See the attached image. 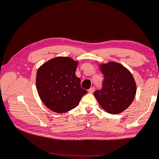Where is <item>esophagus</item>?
<instances>
[{"mask_svg":"<svg viewBox=\"0 0 159 159\" xmlns=\"http://www.w3.org/2000/svg\"><path fill=\"white\" fill-rule=\"evenodd\" d=\"M94 89H95V88L94 87H91V88H90L89 89H88V91H89V93H92L93 91H94Z\"/></svg>","mask_w":159,"mask_h":159,"instance_id":"esophagus-1","label":"esophagus"}]
</instances>
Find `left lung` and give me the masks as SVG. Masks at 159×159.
<instances>
[{"label":"left lung","instance_id":"obj_1","mask_svg":"<svg viewBox=\"0 0 159 159\" xmlns=\"http://www.w3.org/2000/svg\"><path fill=\"white\" fill-rule=\"evenodd\" d=\"M104 75L102 88L93 93L104 110L118 114L131 104L136 94V84L127 68L117 62H109L100 66Z\"/></svg>","mask_w":159,"mask_h":159}]
</instances>
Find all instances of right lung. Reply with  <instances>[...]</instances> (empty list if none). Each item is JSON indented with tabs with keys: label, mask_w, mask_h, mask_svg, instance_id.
Instances as JSON below:
<instances>
[{
	"label": "right lung",
	"mask_w": 159,
	"mask_h": 159,
	"mask_svg": "<svg viewBox=\"0 0 159 159\" xmlns=\"http://www.w3.org/2000/svg\"><path fill=\"white\" fill-rule=\"evenodd\" d=\"M78 61L56 57L38 68L36 88L42 102L52 111L66 113L75 108L88 91L81 88L75 75Z\"/></svg>",
	"instance_id": "right-lung-1"
}]
</instances>
